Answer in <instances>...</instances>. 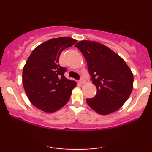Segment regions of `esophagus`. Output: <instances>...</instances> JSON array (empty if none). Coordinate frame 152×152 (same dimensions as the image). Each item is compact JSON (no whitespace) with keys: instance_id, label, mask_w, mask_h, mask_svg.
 I'll use <instances>...</instances> for the list:
<instances>
[{"instance_id":"1","label":"esophagus","mask_w":152,"mask_h":152,"mask_svg":"<svg viewBox=\"0 0 152 152\" xmlns=\"http://www.w3.org/2000/svg\"><path fill=\"white\" fill-rule=\"evenodd\" d=\"M85 82H86V80H85V79H84V77L81 78V80H80V84H84Z\"/></svg>"}]
</instances>
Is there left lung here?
I'll list each match as a JSON object with an SVG mask.
<instances>
[{
    "mask_svg": "<svg viewBox=\"0 0 152 152\" xmlns=\"http://www.w3.org/2000/svg\"><path fill=\"white\" fill-rule=\"evenodd\" d=\"M87 62L96 95L87 98L91 109L101 115L115 112L123 105L133 89L134 77L125 61L119 55L101 43L81 41L75 45Z\"/></svg>",
    "mask_w": 152,
    "mask_h": 152,
    "instance_id": "1",
    "label": "left lung"
}]
</instances>
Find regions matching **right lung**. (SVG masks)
Listing matches in <instances>:
<instances>
[{"mask_svg": "<svg viewBox=\"0 0 152 152\" xmlns=\"http://www.w3.org/2000/svg\"><path fill=\"white\" fill-rule=\"evenodd\" d=\"M77 42L70 37H59L41 43L32 52L23 70V84L27 96L37 109L53 113L63 107L76 86L68 80L66 68L59 64L64 49Z\"/></svg>", "mask_w": 152, "mask_h": 152, "instance_id": "right-lung-1", "label": "right lung"}]
</instances>
